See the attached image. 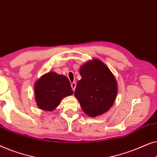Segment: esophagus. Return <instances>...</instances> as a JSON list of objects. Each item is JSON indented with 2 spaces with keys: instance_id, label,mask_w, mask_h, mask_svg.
Instances as JSON below:
<instances>
[{
  "instance_id": "1",
  "label": "esophagus",
  "mask_w": 157,
  "mask_h": 157,
  "mask_svg": "<svg viewBox=\"0 0 157 157\" xmlns=\"http://www.w3.org/2000/svg\"><path fill=\"white\" fill-rule=\"evenodd\" d=\"M76 82H73L71 83V88L73 89V90H75V89H76Z\"/></svg>"
}]
</instances>
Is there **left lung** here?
I'll return each mask as SVG.
<instances>
[{
    "label": "left lung",
    "mask_w": 157,
    "mask_h": 157,
    "mask_svg": "<svg viewBox=\"0 0 157 157\" xmlns=\"http://www.w3.org/2000/svg\"><path fill=\"white\" fill-rule=\"evenodd\" d=\"M81 79L77 83L74 96L81 109L90 117L108 111L118 92L116 78L109 68L97 59L81 66Z\"/></svg>",
    "instance_id": "8db88e82"
}]
</instances>
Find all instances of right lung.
<instances>
[{"label": "right lung", "mask_w": 157, "mask_h": 157, "mask_svg": "<svg viewBox=\"0 0 157 157\" xmlns=\"http://www.w3.org/2000/svg\"><path fill=\"white\" fill-rule=\"evenodd\" d=\"M34 93L38 108L51 111L59 106L62 98L72 95L74 91L67 77L50 71L36 81Z\"/></svg>", "instance_id": "obj_1"}]
</instances>
